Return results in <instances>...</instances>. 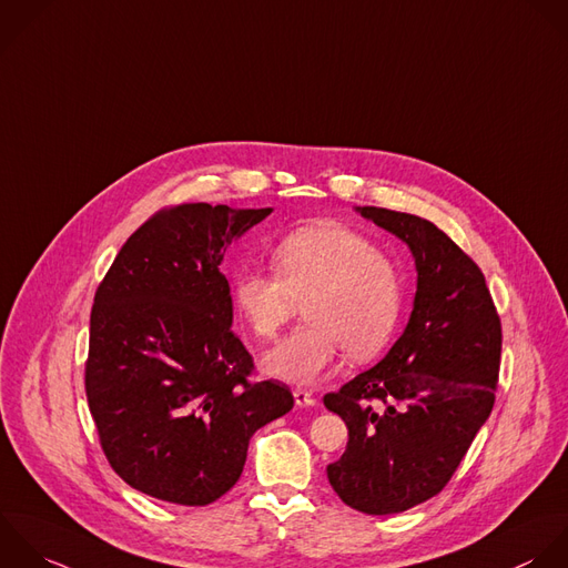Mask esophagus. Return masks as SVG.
Wrapping results in <instances>:
<instances>
[{
	"label": "esophagus",
	"instance_id": "1",
	"mask_svg": "<svg viewBox=\"0 0 568 568\" xmlns=\"http://www.w3.org/2000/svg\"><path fill=\"white\" fill-rule=\"evenodd\" d=\"M294 400L298 407H314L316 405V396L307 389H294Z\"/></svg>",
	"mask_w": 568,
	"mask_h": 568
}]
</instances>
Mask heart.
I'll return each instance as SVG.
<instances>
[{"instance_id": "1", "label": "heart", "mask_w": 568, "mask_h": 568, "mask_svg": "<svg viewBox=\"0 0 568 568\" xmlns=\"http://www.w3.org/2000/svg\"><path fill=\"white\" fill-rule=\"evenodd\" d=\"M272 270L274 276L250 270L232 281V303L247 329L274 338L296 303H305L310 325L263 356L267 374L312 387L343 349L369 361L389 343L403 305L400 274L365 234L332 221L294 230L274 245Z\"/></svg>"}]
</instances>
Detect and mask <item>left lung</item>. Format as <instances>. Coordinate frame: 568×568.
<instances>
[{
    "instance_id": "8db88e82",
    "label": "left lung",
    "mask_w": 568,
    "mask_h": 568,
    "mask_svg": "<svg viewBox=\"0 0 568 568\" xmlns=\"http://www.w3.org/2000/svg\"><path fill=\"white\" fill-rule=\"evenodd\" d=\"M358 212L409 245L418 290L389 354L323 398L349 429L327 478L347 507L389 516L438 496L487 423L503 325L483 270L432 221L372 205Z\"/></svg>"
}]
</instances>
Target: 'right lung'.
Wrapping results in <instances>:
<instances>
[{
  "label": "right lung",
  "instance_id": "obj_1",
  "mask_svg": "<svg viewBox=\"0 0 568 568\" xmlns=\"http://www.w3.org/2000/svg\"><path fill=\"white\" fill-rule=\"evenodd\" d=\"M272 207L181 203L152 214L94 292L85 396L101 449L132 489L205 507L241 478L256 429L285 416L283 383H250L221 263Z\"/></svg>",
  "mask_w": 568,
  "mask_h": 568
}]
</instances>
